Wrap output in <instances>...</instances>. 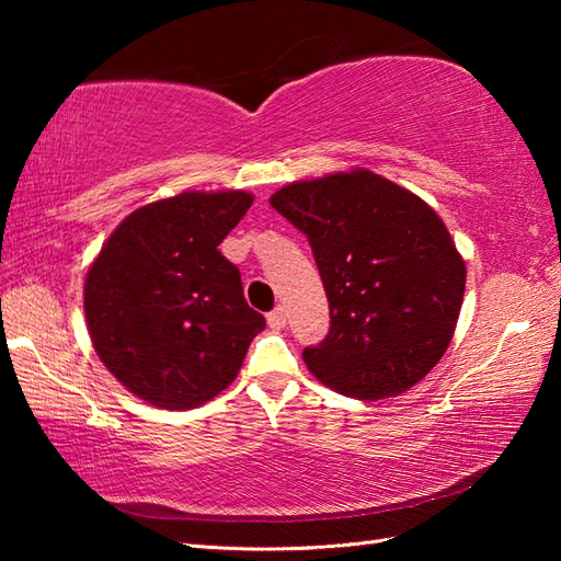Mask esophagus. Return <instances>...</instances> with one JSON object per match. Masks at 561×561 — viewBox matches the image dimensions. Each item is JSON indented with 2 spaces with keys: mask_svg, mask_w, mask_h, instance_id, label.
<instances>
[{
  "mask_svg": "<svg viewBox=\"0 0 561 561\" xmlns=\"http://www.w3.org/2000/svg\"><path fill=\"white\" fill-rule=\"evenodd\" d=\"M267 325H270L272 330H282L284 325H287V311H284L282 306L274 308V311L267 313Z\"/></svg>",
  "mask_w": 561,
  "mask_h": 561,
  "instance_id": "1",
  "label": "esophagus"
}]
</instances>
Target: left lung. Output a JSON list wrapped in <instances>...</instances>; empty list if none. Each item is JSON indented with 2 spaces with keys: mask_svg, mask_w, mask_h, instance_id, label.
I'll return each instance as SVG.
<instances>
[{
  "mask_svg": "<svg viewBox=\"0 0 561 561\" xmlns=\"http://www.w3.org/2000/svg\"><path fill=\"white\" fill-rule=\"evenodd\" d=\"M270 205L308 238L328 294V335L304 350L311 374L356 400L420 383L448 350L465 294L438 214L368 171L291 183Z\"/></svg>",
  "mask_w": 561,
  "mask_h": 561,
  "instance_id": "8db88e82",
  "label": "left lung"
}]
</instances>
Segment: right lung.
<instances>
[{
  "label": "right lung",
  "instance_id": "1",
  "mask_svg": "<svg viewBox=\"0 0 561 561\" xmlns=\"http://www.w3.org/2000/svg\"><path fill=\"white\" fill-rule=\"evenodd\" d=\"M253 195L181 193L129 214L83 284L89 335L105 368L163 410H193L238 376L265 318L219 250Z\"/></svg>",
  "mask_w": 561,
  "mask_h": 561
}]
</instances>
